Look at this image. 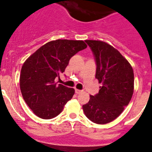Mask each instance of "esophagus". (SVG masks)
Returning a JSON list of instances; mask_svg holds the SVG:
<instances>
[{"mask_svg": "<svg viewBox=\"0 0 152 152\" xmlns=\"http://www.w3.org/2000/svg\"><path fill=\"white\" fill-rule=\"evenodd\" d=\"M80 92H81V90H77V89H75V93H76V94H79Z\"/></svg>", "mask_w": 152, "mask_h": 152, "instance_id": "obj_1", "label": "esophagus"}]
</instances>
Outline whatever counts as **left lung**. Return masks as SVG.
Listing matches in <instances>:
<instances>
[{"mask_svg": "<svg viewBox=\"0 0 152 152\" xmlns=\"http://www.w3.org/2000/svg\"><path fill=\"white\" fill-rule=\"evenodd\" d=\"M95 58L96 78L102 83L97 94L83 105L93 123L105 124L116 119L130 102L134 88L133 68L116 49L100 41L86 40Z\"/></svg>", "mask_w": 152, "mask_h": 152, "instance_id": "1", "label": "left lung"}]
</instances>
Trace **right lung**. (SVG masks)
I'll use <instances>...</instances> for the list:
<instances>
[{
    "label": "right lung",
    "mask_w": 152,
    "mask_h": 152,
    "mask_svg": "<svg viewBox=\"0 0 152 152\" xmlns=\"http://www.w3.org/2000/svg\"><path fill=\"white\" fill-rule=\"evenodd\" d=\"M87 47L83 41L56 40L40 47L24 62L19 80L21 93L37 117L55 118L72 98L75 90L57 84L56 78L65 72L71 58Z\"/></svg>",
    "instance_id": "right-lung-1"
}]
</instances>
